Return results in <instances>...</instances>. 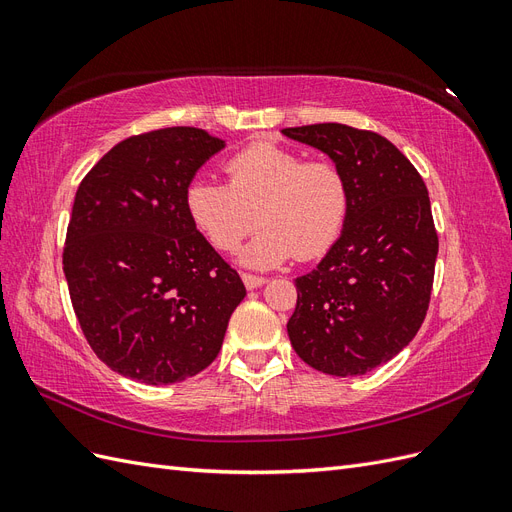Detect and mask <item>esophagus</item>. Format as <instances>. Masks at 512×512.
I'll use <instances>...</instances> for the list:
<instances>
[{
    "mask_svg": "<svg viewBox=\"0 0 512 512\" xmlns=\"http://www.w3.org/2000/svg\"><path fill=\"white\" fill-rule=\"evenodd\" d=\"M243 277V284H245V288H260L262 284H267V280L262 275H252V273H243L241 275Z\"/></svg>",
    "mask_w": 512,
    "mask_h": 512,
    "instance_id": "34e87169",
    "label": "esophagus"
}]
</instances>
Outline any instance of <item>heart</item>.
Wrapping results in <instances>:
<instances>
[{
    "label": "heart",
    "mask_w": 512,
    "mask_h": 512,
    "mask_svg": "<svg viewBox=\"0 0 512 512\" xmlns=\"http://www.w3.org/2000/svg\"><path fill=\"white\" fill-rule=\"evenodd\" d=\"M228 183L194 179L185 190L194 226L222 252L237 250L254 226L265 224L241 260L256 269L277 267L292 254H324L342 232L350 190L342 168L309 160L290 147L260 141L226 162Z\"/></svg>",
    "instance_id": "obj_1"
}]
</instances>
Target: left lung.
<instances>
[{
	"instance_id": "obj_1",
	"label": "left lung",
	"mask_w": 512,
	"mask_h": 512,
	"mask_svg": "<svg viewBox=\"0 0 512 512\" xmlns=\"http://www.w3.org/2000/svg\"><path fill=\"white\" fill-rule=\"evenodd\" d=\"M342 168L350 207L320 265L294 280L290 344L322 374L363 376L404 350L425 320L438 232L423 177L384 136L344 123L282 130Z\"/></svg>"
}]
</instances>
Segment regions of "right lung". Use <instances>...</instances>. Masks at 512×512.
Instances as JSON below:
<instances>
[{
	"mask_svg": "<svg viewBox=\"0 0 512 512\" xmlns=\"http://www.w3.org/2000/svg\"><path fill=\"white\" fill-rule=\"evenodd\" d=\"M224 141L162 128L115 145L74 196L64 273L98 359L147 384L196 376L245 297L239 273L194 226L185 190Z\"/></svg>",
	"mask_w": 512,
	"mask_h": 512,
	"instance_id": "right-lung-1",
	"label": "right lung"
}]
</instances>
